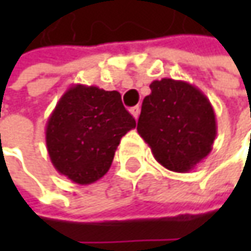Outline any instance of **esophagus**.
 I'll list each match as a JSON object with an SVG mask.
<instances>
[{
    "label": "esophagus",
    "instance_id": "34e87169",
    "mask_svg": "<svg viewBox=\"0 0 251 251\" xmlns=\"http://www.w3.org/2000/svg\"><path fill=\"white\" fill-rule=\"evenodd\" d=\"M130 113L132 114V117H134V119H138V116H140V106H134V107H131Z\"/></svg>",
    "mask_w": 251,
    "mask_h": 251
}]
</instances>
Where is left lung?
<instances>
[{
    "instance_id": "1",
    "label": "left lung",
    "mask_w": 251,
    "mask_h": 251,
    "mask_svg": "<svg viewBox=\"0 0 251 251\" xmlns=\"http://www.w3.org/2000/svg\"><path fill=\"white\" fill-rule=\"evenodd\" d=\"M137 131L163 168L187 173L212 150L217 120L207 96L186 81L163 78L150 85Z\"/></svg>"
}]
</instances>
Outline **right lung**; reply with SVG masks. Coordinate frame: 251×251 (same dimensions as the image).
<instances>
[{
    "label": "right lung",
    "instance_id": "right-lung-1",
    "mask_svg": "<svg viewBox=\"0 0 251 251\" xmlns=\"http://www.w3.org/2000/svg\"><path fill=\"white\" fill-rule=\"evenodd\" d=\"M135 126L117 91L73 85L46 124L50 160L74 183H95L107 173L123 135Z\"/></svg>",
    "mask_w": 251,
    "mask_h": 251
}]
</instances>
